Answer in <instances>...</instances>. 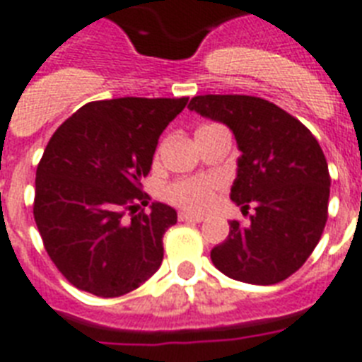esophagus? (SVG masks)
<instances>
[{"mask_svg": "<svg viewBox=\"0 0 362 362\" xmlns=\"http://www.w3.org/2000/svg\"><path fill=\"white\" fill-rule=\"evenodd\" d=\"M178 220H180V222H203V216H201V214L180 212V214H178Z\"/></svg>", "mask_w": 362, "mask_h": 362, "instance_id": "34e87169", "label": "esophagus"}]
</instances>
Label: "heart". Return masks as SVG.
<instances>
[{"mask_svg": "<svg viewBox=\"0 0 362 362\" xmlns=\"http://www.w3.org/2000/svg\"><path fill=\"white\" fill-rule=\"evenodd\" d=\"M222 187V180L214 175H199L176 180L165 187V199L187 212L209 211Z\"/></svg>", "mask_w": 362, "mask_h": 362, "instance_id": "heart-1", "label": "heart"}]
</instances>
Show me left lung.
Masks as SVG:
<instances>
[{
    "label": "left lung",
    "instance_id": "8db88e82",
    "mask_svg": "<svg viewBox=\"0 0 362 362\" xmlns=\"http://www.w3.org/2000/svg\"><path fill=\"white\" fill-rule=\"evenodd\" d=\"M187 107L235 134L241 157L233 203L250 226L230 222V235L211 250L212 264L235 281L275 285L310 258L328 218L330 175L317 138L296 117L258 96H193Z\"/></svg>",
    "mask_w": 362,
    "mask_h": 362
}]
</instances>
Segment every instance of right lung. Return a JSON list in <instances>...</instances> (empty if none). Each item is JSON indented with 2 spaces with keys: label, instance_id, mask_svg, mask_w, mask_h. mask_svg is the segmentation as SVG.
<instances>
[{
  "label": "right lung",
  "instance_id": "1",
  "mask_svg": "<svg viewBox=\"0 0 362 362\" xmlns=\"http://www.w3.org/2000/svg\"><path fill=\"white\" fill-rule=\"evenodd\" d=\"M186 104V96L89 102L49 140L35 170L34 218L49 258L79 291L123 296L161 266L176 211L150 203L140 182Z\"/></svg>",
  "mask_w": 362,
  "mask_h": 362
}]
</instances>
